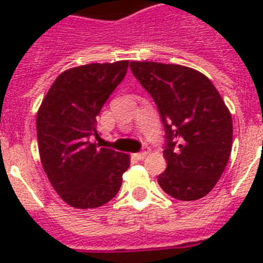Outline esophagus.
<instances>
[{
    "label": "esophagus",
    "mask_w": 263,
    "mask_h": 263,
    "mask_svg": "<svg viewBox=\"0 0 263 263\" xmlns=\"http://www.w3.org/2000/svg\"><path fill=\"white\" fill-rule=\"evenodd\" d=\"M148 153H150V148H148V147H145V150H143V152L137 153V154H136V158H137V159H139V160H141V159H145L146 155H147Z\"/></svg>",
    "instance_id": "obj_1"
}]
</instances>
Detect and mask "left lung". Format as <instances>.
<instances>
[{
    "mask_svg": "<svg viewBox=\"0 0 263 263\" xmlns=\"http://www.w3.org/2000/svg\"><path fill=\"white\" fill-rule=\"evenodd\" d=\"M130 69L153 97L164 126L167 168L158 183L178 200L201 199L221 178L232 152L227 105L210 79L188 67L132 62Z\"/></svg>",
    "mask_w": 263,
    "mask_h": 263,
    "instance_id": "obj_1",
    "label": "left lung"
}]
</instances>
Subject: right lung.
<instances>
[{
    "mask_svg": "<svg viewBox=\"0 0 263 263\" xmlns=\"http://www.w3.org/2000/svg\"><path fill=\"white\" fill-rule=\"evenodd\" d=\"M129 60L93 63L60 73L42 101L36 136L42 166L55 191L78 210L97 208L120 191L129 155L90 143L97 116L124 80Z\"/></svg>",
    "mask_w": 263,
    "mask_h": 263,
    "instance_id": "1",
    "label": "right lung"
}]
</instances>
